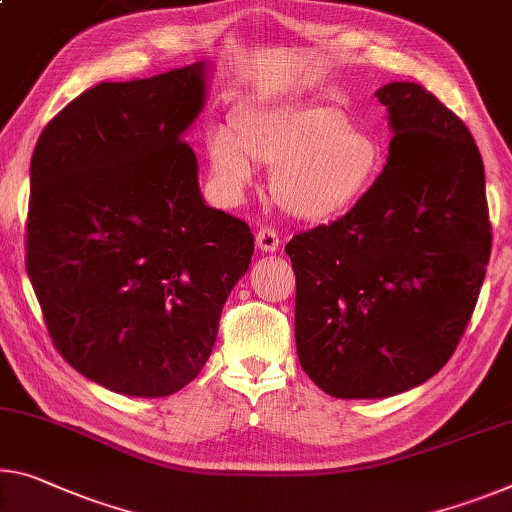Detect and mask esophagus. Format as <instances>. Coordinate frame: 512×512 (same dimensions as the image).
Here are the masks:
<instances>
[{
  "label": "esophagus",
  "mask_w": 512,
  "mask_h": 512,
  "mask_svg": "<svg viewBox=\"0 0 512 512\" xmlns=\"http://www.w3.org/2000/svg\"><path fill=\"white\" fill-rule=\"evenodd\" d=\"M256 245L261 251H277L279 249V231L272 229V226H263V229L256 233Z\"/></svg>",
  "instance_id": "1"
}]
</instances>
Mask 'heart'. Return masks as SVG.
<instances>
[{"instance_id":"b5f03b06","label":"heart","mask_w":512,"mask_h":512,"mask_svg":"<svg viewBox=\"0 0 512 512\" xmlns=\"http://www.w3.org/2000/svg\"><path fill=\"white\" fill-rule=\"evenodd\" d=\"M249 161L272 167V196L290 217L320 222L366 192L380 148L341 107L274 105L240 116L233 137L217 132L208 141L210 174L224 194L247 190Z\"/></svg>"}]
</instances>
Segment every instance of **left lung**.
Listing matches in <instances>:
<instances>
[{"instance_id":"obj_1","label":"left lung","mask_w":512,"mask_h":512,"mask_svg":"<svg viewBox=\"0 0 512 512\" xmlns=\"http://www.w3.org/2000/svg\"><path fill=\"white\" fill-rule=\"evenodd\" d=\"M393 130L382 174L332 224L286 245L304 373L334 398L419 387L458 348L492 251L483 157L414 82L375 93Z\"/></svg>"}]
</instances>
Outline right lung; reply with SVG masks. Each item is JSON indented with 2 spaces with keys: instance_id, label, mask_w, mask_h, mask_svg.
Here are the masks:
<instances>
[{
  "instance_id": "right-lung-1",
  "label": "right lung",
  "mask_w": 512,
  "mask_h": 512,
  "mask_svg": "<svg viewBox=\"0 0 512 512\" xmlns=\"http://www.w3.org/2000/svg\"><path fill=\"white\" fill-rule=\"evenodd\" d=\"M206 64L100 82L45 125L31 155L27 274L77 373L123 396L190 384L249 270L247 222L203 203L183 132Z\"/></svg>"
}]
</instances>
